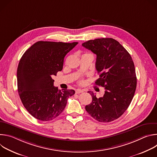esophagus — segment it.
Instances as JSON below:
<instances>
[{"label": "esophagus", "instance_id": "34e87169", "mask_svg": "<svg viewBox=\"0 0 157 157\" xmlns=\"http://www.w3.org/2000/svg\"><path fill=\"white\" fill-rule=\"evenodd\" d=\"M84 91L83 90H81V89H78L76 90V94H79V93H82Z\"/></svg>", "mask_w": 157, "mask_h": 157}]
</instances>
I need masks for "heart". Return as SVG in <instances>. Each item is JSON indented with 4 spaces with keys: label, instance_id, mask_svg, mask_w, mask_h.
<instances>
[{
    "label": "heart",
    "instance_id": "obj_1",
    "mask_svg": "<svg viewBox=\"0 0 157 157\" xmlns=\"http://www.w3.org/2000/svg\"><path fill=\"white\" fill-rule=\"evenodd\" d=\"M82 82H83L82 81H81V83H82Z\"/></svg>",
    "mask_w": 157,
    "mask_h": 157
}]
</instances>
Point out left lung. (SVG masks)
I'll list each match as a JSON object with an SVG mask.
<instances>
[{
	"label": "left lung",
	"mask_w": 157,
	"mask_h": 157,
	"mask_svg": "<svg viewBox=\"0 0 157 157\" xmlns=\"http://www.w3.org/2000/svg\"><path fill=\"white\" fill-rule=\"evenodd\" d=\"M82 46L96 55L99 78L95 84L105 88L103 97L99 98L88 91L93 101L85 109L99 122L113 121L125 113L136 92L137 78L132 58L119 42L111 38L89 40Z\"/></svg>",
	"instance_id": "obj_1"
}]
</instances>
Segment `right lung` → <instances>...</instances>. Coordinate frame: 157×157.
<instances>
[{
  "label": "right lung",
  "mask_w": 157,
  "mask_h": 157,
  "mask_svg": "<svg viewBox=\"0 0 157 157\" xmlns=\"http://www.w3.org/2000/svg\"><path fill=\"white\" fill-rule=\"evenodd\" d=\"M78 43L39 41L21 56L17 68L18 92L24 106L35 119H55L75 94L73 89L58 90L52 77L62 70L64 56Z\"/></svg>",
  "instance_id": "right-lung-1"
}]
</instances>
